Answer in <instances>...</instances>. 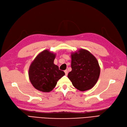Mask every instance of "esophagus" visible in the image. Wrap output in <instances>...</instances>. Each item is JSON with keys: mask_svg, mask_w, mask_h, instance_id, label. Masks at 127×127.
Segmentation results:
<instances>
[{"mask_svg": "<svg viewBox=\"0 0 127 127\" xmlns=\"http://www.w3.org/2000/svg\"><path fill=\"white\" fill-rule=\"evenodd\" d=\"M64 73H65V75H66V76L68 75V71H67V70H64Z\"/></svg>", "mask_w": 127, "mask_h": 127, "instance_id": "1", "label": "esophagus"}]
</instances>
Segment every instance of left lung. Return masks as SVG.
Listing matches in <instances>:
<instances>
[{"label":"left lung","instance_id":"1","mask_svg":"<svg viewBox=\"0 0 127 127\" xmlns=\"http://www.w3.org/2000/svg\"><path fill=\"white\" fill-rule=\"evenodd\" d=\"M72 70L68 77L72 84L80 91H86L93 88L100 74V67L96 58L87 50L80 49L71 52Z\"/></svg>","mask_w":127,"mask_h":127}]
</instances>
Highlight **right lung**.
Listing matches in <instances>:
<instances>
[{
	"label": "right lung",
	"instance_id": "1",
	"mask_svg": "<svg viewBox=\"0 0 127 127\" xmlns=\"http://www.w3.org/2000/svg\"><path fill=\"white\" fill-rule=\"evenodd\" d=\"M56 53L44 50L37 55L31 64L29 77L34 87L42 92H50L54 88L57 82L65 74L54 64Z\"/></svg>",
	"mask_w": 127,
	"mask_h": 127
}]
</instances>
